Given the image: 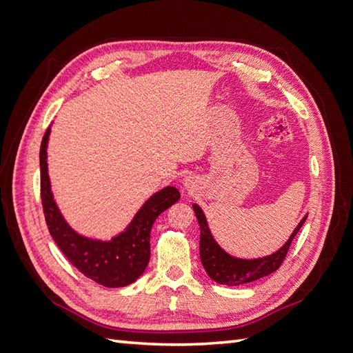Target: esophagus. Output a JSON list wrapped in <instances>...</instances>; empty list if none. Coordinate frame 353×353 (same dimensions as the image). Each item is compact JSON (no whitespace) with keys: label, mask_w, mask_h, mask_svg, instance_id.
Listing matches in <instances>:
<instances>
[{"label":"esophagus","mask_w":353,"mask_h":353,"mask_svg":"<svg viewBox=\"0 0 353 353\" xmlns=\"http://www.w3.org/2000/svg\"><path fill=\"white\" fill-rule=\"evenodd\" d=\"M194 184H196V179H194V176H187V178L184 179V185H185V188H187V190L193 188V187H194Z\"/></svg>","instance_id":"obj_1"}]
</instances>
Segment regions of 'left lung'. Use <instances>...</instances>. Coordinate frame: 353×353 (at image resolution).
Returning <instances> with one entry per match:
<instances>
[{
    "label": "left lung",
    "mask_w": 353,
    "mask_h": 353,
    "mask_svg": "<svg viewBox=\"0 0 353 353\" xmlns=\"http://www.w3.org/2000/svg\"><path fill=\"white\" fill-rule=\"evenodd\" d=\"M193 209L200 225V259L203 268L206 270L208 275L213 281L223 285H240L244 283H252L279 270L285 259V254L288 249H290L294 236L302 228L303 222L307 218L306 215L299 222L290 239L285 241L280 250H276L270 256H265V258L239 259L221 249V245L212 237L206 216L200 206L193 205Z\"/></svg>",
    "instance_id": "1"
}]
</instances>
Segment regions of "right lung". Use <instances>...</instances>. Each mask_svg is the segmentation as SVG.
I'll list each match as a JSON object with an SVG mask.
<instances>
[{
    "mask_svg": "<svg viewBox=\"0 0 353 353\" xmlns=\"http://www.w3.org/2000/svg\"><path fill=\"white\" fill-rule=\"evenodd\" d=\"M51 128L42 137L39 150L41 200L52 240L68 261L87 279L104 287H125L140 276L150 261V231L156 218L181 197L175 187H165L148 199L119 236L110 241L83 237L61 216L51 193L47 144Z\"/></svg>",
    "mask_w": 353,
    "mask_h": 353,
    "instance_id": "obj_1",
    "label": "right lung"
}]
</instances>
